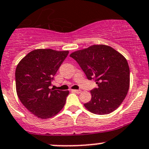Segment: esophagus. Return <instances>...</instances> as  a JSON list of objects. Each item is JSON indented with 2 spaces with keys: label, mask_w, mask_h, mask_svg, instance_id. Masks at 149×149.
<instances>
[{
  "label": "esophagus",
  "mask_w": 149,
  "mask_h": 149,
  "mask_svg": "<svg viewBox=\"0 0 149 149\" xmlns=\"http://www.w3.org/2000/svg\"><path fill=\"white\" fill-rule=\"evenodd\" d=\"M72 92H75V93L79 94V93H81V90H78V89H73V90H72Z\"/></svg>",
  "instance_id": "34e87169"
}]
</instances>
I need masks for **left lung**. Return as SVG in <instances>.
Here are the masks:
<instances>
[{"instance_id": "obj_1", "label": "left lung", "mask_w": 149, "mask_h": 149, "mask_svg": "<svg viewBox=\"0 0 149 149\" xmlns=\"http://www.w3.org/2000/svg\"><path fill=\"white\" fill-rule=\"evenodd\" d=\"M89 80L97 87L90 91L92 98L84 104L98 115L113 112L125 100L130 87V68L124 56L112 47L93 45L70 54Z\"/></svg>"}]
</instances>
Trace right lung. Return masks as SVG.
<instances>
[{
	"instance_id": "add662e5",
	"label": "right lung",
	"mask_w": 149,
	"mask_h": 149,
	"mask_svg": "<svg viewBox=\"0 0 149 149\" xmlns=\"http://www.w3.org/2000/svg\"><path fill=\"white\" fill-rule=\"evenodd\" d=\"M68 53L50 49H36L17 65L15 79L18 97L37 117L44 119L52 117L65 104L68 91L54 90L49 86Z\"/></svg>"
}]
</instances>
